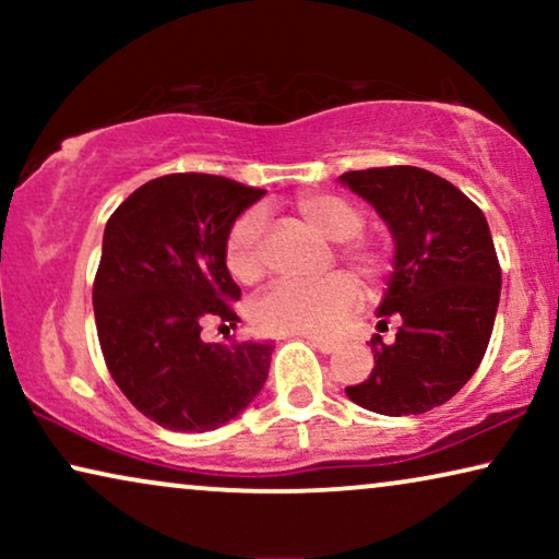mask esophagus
<instances>
[{
	"instance_id": "obj_1",
	"label": "esophagus",
	"mask_w": 559,
	"mask_h": 559,
	"mask_svg": "<svg viewBox=\"0 0 559 559\" xmlns=\"http://www.w3.org/2000/svg\"><path fill=\"white\" fill-rule=\"evenodd\" d=\"M310 346L318 348L320 354H333L335 348H338V343L335 341H328V338H310Z\"/></svg>"
}]
</instances>
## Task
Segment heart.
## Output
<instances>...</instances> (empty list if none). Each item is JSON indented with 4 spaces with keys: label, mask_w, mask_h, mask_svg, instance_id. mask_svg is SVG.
<instances>
[{
    "label": "heart",
    "mask_w": 559,
    "mask_h": 559,
    "mask_svg": "<svg viewBox=\"0 0 559 559\" xmlns=\"http://www.w3.org/2000/svg\"><path fill=\"white\" fill-rule=\"evenodd\" d=\"M295 211L305 224L338 241L335 257L369 287H381L394 270V254L386 241L364 236V213L346 198L310 190L295 198ZM266 226L259 211H247L226 234L224 262L239 285H257L266 274ZM358 308L356 282L333 272L316 282H277L254 305V325L270 335H328Z\"/></svg>",
    "instance_id": "b5f03b06"
}]
</instances>
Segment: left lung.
Masks as SVG:
<instances>
[{"label":"left lung","mask_w":559,"mask_h":559,"mask_svg":"<svg viewBox=\"0 0 559 559\" xmlns=\"http://www.w3.org/2000/svg\"><path fill=\"white\" fill-rule=\"evenodd\" d=\"M341 180L379 211L394 236L379 331L400 320L392 343L373 335L369 379L346 386V394L379 415H423L453 400L484 361L501 295L491 231L468 195L423 167H369Z\"/></svg>","instance_id":"1"}]
</instances>
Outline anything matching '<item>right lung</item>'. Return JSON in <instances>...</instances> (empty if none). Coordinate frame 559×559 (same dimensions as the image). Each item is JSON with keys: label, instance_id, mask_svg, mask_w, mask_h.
I'll use <instances>...</instances> for the list:
<instances>
[{"label": "right lung", "instance_id": "add662e5", "mask_svg": "<svg viewBox=\"0 0 559 559\" xmlns=\"http://www.w3.org/2000/svg\"><path fill=\"white\" fill-rule=\"evenodd\" d=\"M264 193L175 173L144 182L106 221L94 280L98 343L121 394L165 430H216L262 392L272 343H205L201 331L241 320L224 243Z\"/></svg>", "mask_w": 559, "mask_h": 559}]
</instances>
